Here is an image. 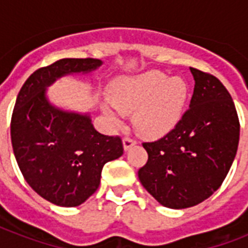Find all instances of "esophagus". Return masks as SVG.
<instances>
[{
	"instance_id": "34e87169",
	"label": "esophagus",
	"mask_w": 248,
	"mask_h": 248,
	"mask_svg": "<svg viewBox=\"0 0 248 248\" xmlns=\"http://www.w3.org/2000/svg\"><path fill=\"white\" fill-rule=\"evenodd\" d=\"M136 144V141L132 138H124V151H128L130 148H132Z\"/></svg>"
}]
</instances>
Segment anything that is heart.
I'll list each match as a JSON object with an SVG mask.
<instances>
[{"mask_svg": "<svg viewBox=\"0 0 248 248\" xmlns=\"http://www.w3.org/2000/svg\"><path fill=\"white\" fill-rule=\"evenodd\" d=\"M189 86L181 77H169L159 71H147L135 76H122L109 87L114 108L134 113L136 131L145 138H161L176 127L184 114ZM103 107L109 122L120 127V113Z\"/></svg>", "mask_w": 248, "mask_h": 248, "instance_id": "1", "label": "heart"}]
</instances>
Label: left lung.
<instances>
[{"label":"left lung","instance_id":"1","mask_svg":"<svg viewBox=\"0 0 248 248\" xmlns=\"http://www.w3.org/2000/svg\"><path fill=\"white\" fill-rule=\"evenodd\" d=\"M190 72L189 109L162 139L143 144L148 162L138 172L148 193L173 210L196 206L220 188L239 141L238 116L225 86L196 68Z\"/></svg>","mask_w":248,"mask_h":248}]
</instances>
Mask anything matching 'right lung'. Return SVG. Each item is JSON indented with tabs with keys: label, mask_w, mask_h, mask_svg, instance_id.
Masks as SVG:
<instances>
[{
	"label": "right lung",
	"mask_w": 248,
	"mask_h": 248,
	"mask_svg": "<svg viewBox=\"0 0 248 248\" xmlns=\"http://www.w3.org/2000/svg\"><path fill=\"white\" fill-rule=\"evenodd\" d=\"M99 59H60L37 69L21 87L11 118L16 162L31 188L62 207L82 204L99 188L101 170L124 155L118 136L97 132L89 113L56 107L47 87L64 76L90 75Z\"/></svg>",
	"instance_id": "obj_1"
}]
</instances>
